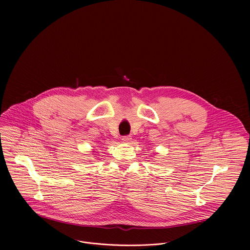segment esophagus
<instances>
[{
    "instance_id": "34e87169",
    "label": "esophagus",
    "mask_w": 250,
    "mask_h": 250,
    "mask_svg": "<svg viewBox=\"0 0 250 250\" xmlns=\"http://www.w3.org/2000/svg\"><path fill=\"white\" fill-rule=\"evenodd\" d=\"M131 140H132V139H131V137H129V136H125V137L122 138V142L125 143H130Z\"/></svg>"
}]
</instances>
